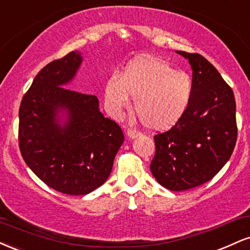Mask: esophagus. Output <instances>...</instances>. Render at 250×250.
Instances as JSON below:
<instances>
[{"instance_id": "1", "label": "esophagus", "mask_w": 250, "mask_h": 250, "mask_svg": "<svg viewBox=\"0 0 250 250\" xmlns=\"http://www.w3.org/2000/svg\"><path fill=\"white\" fill-rule=\"evenodd\" d=\"M126 134H127V137L131 138V139H134V138H138V137L142 136V133H140V132H138L136 130H132V128H127Z\"/></svg>"}]
</instances>
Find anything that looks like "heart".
<instances>
[{"instance_id": "heart-1", "label": "heart", "mask_w": 250, "mask_h": 250, "mask_svg": "<svg viewBox=\"0 0 250 250\" xmlns=\"http://www.w3.org/2000/svg\"><path fill=\"white\" fill-rule=\"evenodd\" d=\"M104 95L108 112L116 118L130 107L131 96L136 98L134 108L143 125L152 131H166L188 110L193 82L163 58L145 56L130 62L119 76H111Z\"/></svg>"}]
</instances>
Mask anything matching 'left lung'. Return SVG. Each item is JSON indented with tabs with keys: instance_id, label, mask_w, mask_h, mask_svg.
<instances>
[{
	"instance_id": "1",
	"label": "left lung",
	"mask_w": 250,
	"mask_h": 250,
	"mask_svg": "<svg viewBox=\"0 0 250 250\" xmlns=\"http://www.w3.org/2000/svg\"><path fill=\"white\" fill-rule=\"evenodd\" d=\"M192 67L193 97L188 110L171 130L154 136L151 172L161 186L181 192L215 177L236 144L233 90L199 54L177 51Z\"/></svg>"
}]
</instances>
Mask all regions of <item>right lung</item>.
<instances>
[{"mask_svg": "<svg viewBox=\"0 0 250 250\" xmlns=\"http://www.w3.org/2000/svg\"><path fill=\"white\" fill-rule=\"evenodd\" d=\"M83 57L71 51L37 73L20 106L19 143L29 168L44 184L69 195L98 188L124 143L122 128L99 111L98 98L67 84Z\"/></svg>", "mask_w": 250, "mask_h": 250, "instance_id": "right-lung-1", "label": "right lung"}]
</instances>
